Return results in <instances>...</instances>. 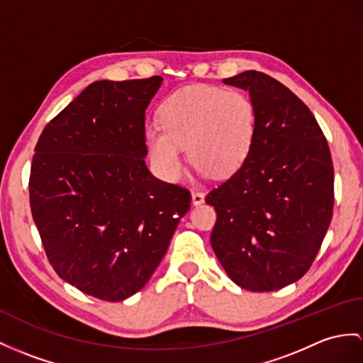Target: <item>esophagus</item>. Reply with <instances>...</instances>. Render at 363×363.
<instances>
[{
	"mask_svg": "<svg viewBox=\"0 0 363 363\" xmlns=\"http://www.w3.org/2000/svg\"><path fill=\"white\" fill-rule=\"evenodd\" d=\"M205 201V194L201 191H192V203L194 205H201Z\"/></svg>",
	"mask_w": 363,
	"mask_h": 363,
	"instance_id": "esophagus-1",
	"label": "esophagus"
}]
</instances>
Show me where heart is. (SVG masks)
<instances>
[{
    "mask_svg": "<svg viewBox=\"0 0 363 363\" xmlns=\"http://www.w3.org/2000/svg\"><path fill=\"white\" fill-rule=\"evenodd\" d=\"M257 113L248 95L237 89L189 86L171 94L160 106V126L146 130V145L157 171L177 182L183 172V151L200 172L235 174L252 151Z\"/></svg>",
    "mask_w": 363,
    "mask_h": 363,
    "instance_id": "1",
    "label": "heart"
}]
</instances>
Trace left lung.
I'll return each instance as SVG.
<instances>
[{
	"mask_svg": "<svg viewBox=\"0 0 363 363\" xmlns=\"http://www.w3.org/2000/svg\"><path fill=\"white\" fill-rule=\"evenodd\" d=\"M223 83L250 92L257 132L248 160L205 199L217 212L211 246L234 284L276 291L305 276L328 231L331 152L313 112L277 79L246 70Z\"/></svg>",
	"mask_w": 363,
	"mask_h": 363,
	"instance_id": "8db88e82",
	"label": "left lung"
}]
</instances>
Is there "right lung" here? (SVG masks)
I'll return each mask as SVG.
<instances>
[{"instance_id":"right-lung-1","label":"right lung","mask_w":363,"mask_h":363,"mask_svg":"<svg viewBox=\"0 0 363 363\" xmlns=\"http://www.w3.org/2000/svg\"><path fill=\"white\" fill-rule=\"evenodd\" d=\"M163 78L89 84L41 132L30 167L33 222L58 276L120 302L143 288L191 208L149 172L145 113Z\"/></svg>"}]
</instances>
